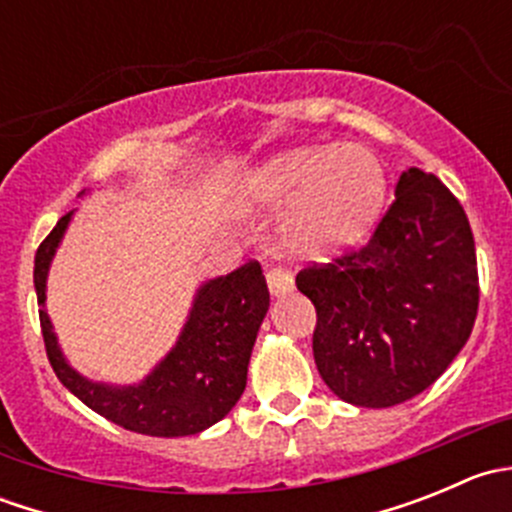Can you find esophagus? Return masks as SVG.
Masks as SVG:
<instances>
[{
    "label": "esophagus",
    "mask_w": 512,
    "mask_h": 512,
    "mask_svg": "<svg viewBox=\"0 0 512 512\" xmlns=\"http://www.w3.org/2000/svg\"><path fill=\"white\" fill-rule=\"evenodd\" d=\"M267 287H270V292L275 294V297H282V294L292 292L294 280L289 272L282 270V267H272V270H267Z\"/></svg>",
    "instance_id": "esophagus-1"
}]
</instances>
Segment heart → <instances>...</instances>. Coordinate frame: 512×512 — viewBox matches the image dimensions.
<instances>
[{
	"mask_svg": "<svg viewBox=\"0 0 512 512\" xmlns=\"http://www.w3.org/2000/svg\"><path fill=\"white\" fill-rule=\"evenodd\" d=\"M386 180L361 146H307L252 170L242 200L257 208L289 205L277 245L292 260H324L356 245L376 223Z\"/></svg>",
	"mask_w": 512,
	"mask_h": 512,
	"instance_id": "heart-1",
	"label": "heart"
}]
</instances>
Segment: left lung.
Wrapping results in <instances>:
<instances>
[{"mask_svg": "<svg viewBox=\"0 0 512 512\" xmlns=\"http://www.w3.org/2000/svg\"><path fill=\"white\" fill-rule=\"evenodd\" d=\"M297 289L317 309L312 349L324 384L354 406L404 404L473 332L478 265L466 210L436 175L404 170L371 240L304 267Z\"/></svg>", "mask_w": 512, "mask_h": 512, "instance_id": "left-lung-1", "label": "left lung"}]
</instances>
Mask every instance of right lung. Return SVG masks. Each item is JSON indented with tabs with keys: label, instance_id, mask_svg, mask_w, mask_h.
Here are the masks:
<instances>
[{
	"label": "right lung",
	"instance_id": "1",
	"mask_svg": "<svg viewBox=\"0 0 512 512\" xmlns=\"http://www.w3.org/2000/svg\"><path fill=\"white\" fill-rule=\"evenodd\" d=\"M71 215L74 210L56 223L34 257L41 334L61 384L96 414L143 436H193L225 418L245 391L252 347L270 309L260 262L250 260L200 285L178 342L146 379L131 386L98 384L71 369L46 314V277Z\"/></svg>",
	"mask_w": 512,
	"mask_h": 512
}]
</instances>
